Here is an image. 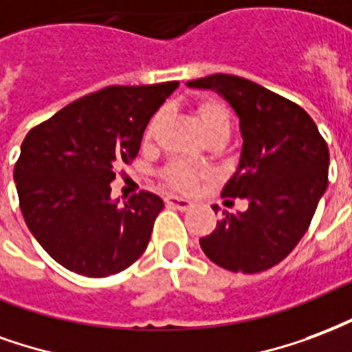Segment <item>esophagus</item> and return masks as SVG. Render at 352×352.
I'll use <instances>...</instances> for the list:
<instances>
[{
    "label": "esophagus",
    "mask_w": 352,
    "mask_h": 352,
    "mask_svg": "<svg viewBox=\"0 0 352 352\" xmlns=\"http://www.w3.org/2000/svg\"><path fill=\"white\" fill-rule=\"evenodd\" d=\"M166 206L170 208H178V210H189V208L193 206V202L187 201V199H182V197H174V195H168L165 199Z\"/></svg>",
    "instance_id": "esophagus-1"
}]
</instances>
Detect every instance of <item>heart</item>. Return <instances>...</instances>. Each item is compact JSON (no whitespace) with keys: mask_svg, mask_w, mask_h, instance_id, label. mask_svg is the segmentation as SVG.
<instances>
[{"mask_svg":"<svg viewBox=\"0 0 352 352\" xmlns=\"http://www.w3.org/2000/svg\"><path fill=\"white\" fill-rule=\"evenodd\" d=\"M197 114H199V120H201L204 135L210 140L212 138H221V140L229 138L230 129H232V114H230V109L227 102L219 101V99H202L199 102V107H197ZM161 120H163V112L161 110L150 118V122H148L144 129L146 144H150L151 140H153ZM210 176H212V173L208 168L191 165V163L182 161V159L170 161L163 168V173H161V178H163L166 186L170 187V189H176V191H182V193H191L193 189H197V186L201 182L208 179Z\"/></svg>","mask_w":352,"mask_h":352,"instance_id":"b5f03b06","label":"heart"}]
</instances>
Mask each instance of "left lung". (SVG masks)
Wrapping results in <instances>:
<instances>
[{"instance_id":"1","label":"left lung","mask_w":352,"mask_h":352,"mask_svg":"<svg viewBox=\"0 0 352 352\" xmlns=\"http://www.w3.org/2000/svg\"><path fill=\"white\" fill-rule=\"evenodd\" d=\"M187 84L215 89L240 118V165L221 197L250 202L245 212H223L214 232L201 238L202 251L225 270H268L296 248L311 223L328 186L327 140L300 104L248 78L217 73Z\"/></svg>"}]
</instances>
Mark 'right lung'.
Returning <instances> with one entry per match:
<instances>
[{
	"label": "right lung",
	"mask_w": 352,
	"mask_h": 352,
	"mask_svg": "<svg viewBox=\"0 0 352 352\" xmlns=\"http://www.w3.org/2000/svg\"><path fill=\"white\" fill-rule=\"evenodd\" d=\"M176 88V80L109 86L25 135L14 165L20 210L43 250L67 270L107 278L148 248L165 204L150 191L110 201V182L137 157L150 118Z\"/></svg>",
	"instance_id": "1"
}]
</instances>
